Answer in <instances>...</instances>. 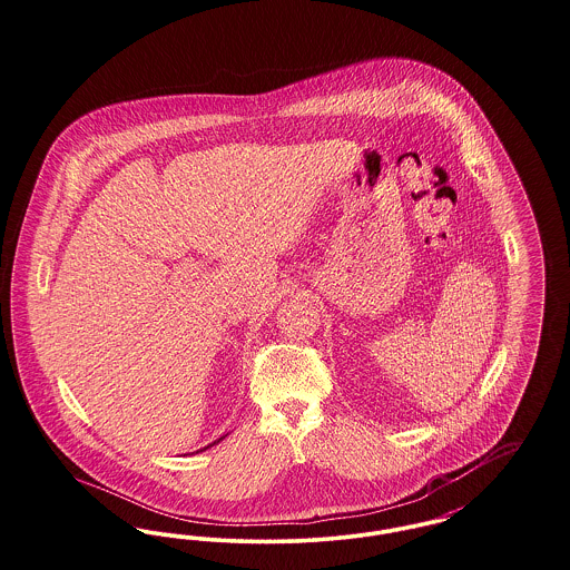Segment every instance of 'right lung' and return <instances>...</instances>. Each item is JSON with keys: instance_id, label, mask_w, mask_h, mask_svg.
I'll return each mask as SVG.
<instances>
[{"instance_id": "1", "label": "right lung", "mask_w": 570, "mask_h": 570, "mask_svg": "<svg viewBox=\"0 0 570 570\" xmlns=\"http://www.w3.org/2000/svg\"><path fill=\"white\" fill-rule=\"evenodd\" d=\"M222 438H224V435H222ZM222 438H219V440H222ZM219 440H217V442H219ZM214 444H216V442H214Z\"/></svg>"}]
</instances>
